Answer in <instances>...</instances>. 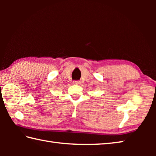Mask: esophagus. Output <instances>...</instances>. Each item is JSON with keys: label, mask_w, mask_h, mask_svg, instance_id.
<instances>
[{"label": "esophagus", "mask_w": 156, "mask_h": 156, "mask_svg": "<svg viewBox=\"0 0 156 156\" xmlns=\"http://www.w3.org/2000/svg\"><path fill=\"white\" fill-rule=\"evenodd\" d=\"M73 83L74 84H80V82L79 80H74L73 82Z\"/></svg>", "instance_id": "obj_1"}]
</instances>
